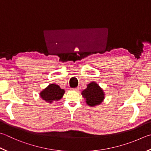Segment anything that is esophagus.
<instances>
[{
  "label": "esophagus",
  "mask_w": 151,
  "mask_h": 151,
  "mask_svg": "<svg viewBox=\"0 0 151 151\" xmlns=\"http://www.w3.org/2000/svg\"><path fill=\"white\" fill-rule=\"evenodd\" d=\"M78 88H73L72 89V90H73V91H76V92H77V91H78Z\"/></svg>",
  "instance_id": "34e87169"
}]
</instances>
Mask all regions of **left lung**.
I'll return each instance as SVG.
<instances>
[{
    "label": "left lung",
    "mask_w": 151,
    "mask_h": 151,
    "mask_svg": "<svg viewBox=\"0 0 151 151\" xmlns=\"http://www.w3.org/2000/svg\"><path fill=\"white\" fill-rule=\"evenodd\" d=\"M81 94L84 98L88 106L95 107L102 104L105 99V92L103 89L96 82L87 84V87Z\"/></svg>",
    "instance_id": "left-lung-1"
}]
</instances>
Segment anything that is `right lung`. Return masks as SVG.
Segmentation results:
<instances>
[{"label": "right lung", "mask_w": 151, "mask_h": 151, "mask_svg": "<svg viewBox=\"0 0 151 151\" xmlns=\"http://www.w3.org/2000/svg\"><path fill=\"white\" fill-rule=\"evenodd\" d=\"M65 92V90L61 88L58 84H50L40 92V97L45 102L51 104L61 100Z\"/></svg>", "instance_id": "add662e5"}]
</instances>
